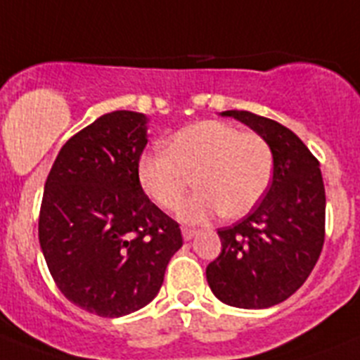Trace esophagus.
<instances>
[{
	"mask_svg": "<svg viewBox=\"0 0 360 360\" xmlns=\"http://www.w3.org/2000/svg\"><path fill=\"white\" fill-rule=\"evenodd\" d=\"M181 232H183L184 240H190V239H193V237L198 236V230H195V228H186V226H183V228H181Z\"/></svg>",
	"mask_w": 360,
	"mask_h": 360,
	"instance_id": "1",
	"label": "esophagus"
}]
</instances>
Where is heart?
<instances>
[{"mask_svg":"<svg viewBox=\"0 0 360 360\" xmlns=\"http://www.w3.org/2000/svg\"><path fill=\"white\" fill-rule=\"evenodd\" d=\"M271 174L274 155L264 137L223 121L181 128L167 141V152H148L137 162L143 190L167 210L199 184L177 210L186 223H205L221 212L243 217L264 198Z\"/></svg>","mask_w":360,"mask_h":360,"instance_id":"heart-1","label":"heart"}]
</instances>
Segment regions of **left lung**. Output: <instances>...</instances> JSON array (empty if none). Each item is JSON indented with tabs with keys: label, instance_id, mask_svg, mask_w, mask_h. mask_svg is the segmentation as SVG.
Returning a JSON list of instances; mask_svg holds the SVG:
<instances>
[{
	"label": "left lung",
	"instance_id": "left-lung-1",
	"mask_svg": "<svg viewBox=\"0 0 360 360\" xmlns=\"http://www.w3.org/2000/svg\"><path fill=\"white\" fill-rule=\"evenodd\" d=\"M264 137L274 177L262 201L233 226L219 228L221 254L206 266L219 301L261 310L286 301L314 270L324 245L326 195L319 161L281 123L246 110L221 112Z\"/></svg>",
	"mask_w": 360,
	"mask_h": 360
}]
</instances>
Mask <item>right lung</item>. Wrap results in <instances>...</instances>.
<instances>
[{
	"instance_id": "1",
	"label": "right lung",
	"mask_w": 360,
	"mask_h": 360,
	"mask_svg": "<svg viewBox=\"0 0 360 360\" xmlns=\"http://www.w3.org/2000/svg\"><path fill=\"white\" fill-rule=\"evenodd\" d=\"M146 115L115 110L72 136L46 177L39 245L68 301L99 317L141 310L183 246L179 224L137 176Z\"/></svg>"
}]
</instances>
